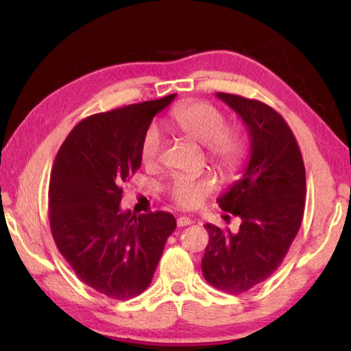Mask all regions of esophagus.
<instances>
[{"instance_id": "obj_1", "label": "esophagus", "mask_w": 351, "mask_h": 351, "mask_svg": "<svg viewBox=\"0 0 351 351\" xmlns=\"http://www.w3.org/2000/svg\"><path fill=\"white\" fill-rule=\"evenodd\" d=\"M192 223H193V221H192V219H190L189 217H180V218L176 219L178 228H186V226H190Z\"/></svg>"}]
</instances>
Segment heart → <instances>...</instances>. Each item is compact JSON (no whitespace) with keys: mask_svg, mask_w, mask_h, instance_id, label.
I'll use <instances>...</instances> for the list:
<instances>
[{"mask_svg":"<svg viewBox=\"0 0 351 351\" xmlns=\"http://www.w3.org/2000/svg\"><path fill=\"white\" fill-rule=\"evenodd\" d=\"M169 125L189 139L207 145L209 161L224 175H232L240 169L247 153V139L239 128L226 127V116L217 106L204 100H195L175 106L169 112ZM161 150V133L152 125L141 139L139 156L144 165L158 161ZM215 189L209 178L176 175L167 189L170 199L182 209H197L206 195Z\"/></svg>","mask_w":351,"mask_h":351,"instance_id":"1","label":"heart"}]
</instances>
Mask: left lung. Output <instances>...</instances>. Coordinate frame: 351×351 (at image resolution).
<instances>
[{
	"instance_id": "left-lung-1",
	"label": "left lung",
	"mask_w": 351,
	"mask_h": 351,
	"mask_svg": "<svg viewBox=\"0 0 351 351\" xmlns=\"http://www.w3.org/2000/svg\"><path fill=\"white\" fill-rule=\"evenodd\" d=\"M217 96L246 123L251 156L240 180L217 199L224 212L241 218L240 230L206 224L209 243L201 269L212 287L240 294L272 276L299 232L305 165L293 132L274 108L237 94Z\"/></svg>"
}]
</instances>
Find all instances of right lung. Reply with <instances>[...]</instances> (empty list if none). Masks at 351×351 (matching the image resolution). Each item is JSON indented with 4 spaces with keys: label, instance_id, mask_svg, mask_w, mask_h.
I'll list each match as a JSON object with an SVG mask.
<instances>
[{
    "label": "right lung",
    "instance_id": "right-lung-1",
    "mask_svg": "<svg viewBox=\"0 0 351 351\" xmlns=\"http://www.w3.org/2000/svg\"><path fill=\"white\" fill-rule=\"evenodd\" d=\"M173 99L170 94L83 119L52 167L49 224L58 251L83 283L111 299L144 293L176 229L169 212L136 217L119 206L122 186L141 167L142 136Z\"/></svg>",
    "mask_w": 351,
    "mask_h": 351
}]
</instances>
